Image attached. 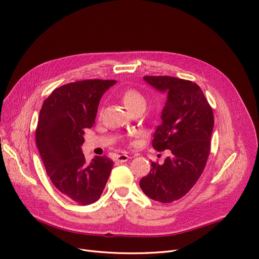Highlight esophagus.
<instances>
[{
    "label": "esophagus",
    "instance_id": "obj_1",
    "mask_svg": "<svg viewBox=\"0 0 259 259\" xmlns=\"http://www.w3.org/2000/svg\"><path fill=\"white\" fill-rule=\"evenodd\" d=\"M128 158H131L127 154H119V155H117V158H116V162H118V163H124V162H126Z\"/></svg>",
    "mask_w": 259,
    "mask_h": 259
}]
</instances>
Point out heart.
<instances>
[{"mask_svg": "<svg viewBox=\"0 0 259 259\" xmlns=\"http://www.w3.org/2000/svg\"><path fill=\"white\" fill-rule=\"evenodd\" d=\"M122 102L127 110L137 107H146V98L144 95L136 89H127L122 93Z\"/></svg>", "mask_w": 259, "mask_h": 259, "instance_id": "1", "label": "heart"}]
</instances>
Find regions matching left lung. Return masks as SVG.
<instances>
[{
    "label": "left lung",
    "mask_w": 259,
    "mask_h": 259,
    "mask_svg": "<svg viewBox=\"0 0 259 259\" xmlns=\"http://www.w3.org/2000/svg\"><path fill=\"white\" fill-rule=\"evenodd\" d=\"M144 81L167 93L162 124L155 130L152 146L170 149L171 156L160 165L151 162L140 187L150 199L170 203L184 197L202 174L210 151L213 114L197 84L168 75H145Z\"/></svg>",
    "instance_id": "8db88e82"
}]
</instances>
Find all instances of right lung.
<instances>
[{
  "label": "right lung",
  "instance_id": "right-lung-1",
  "mask_svg": "<svg viewBox=\"0 0 259 259\" xmlns=\"http://www.w3.org/2000/svg\"><path fill=\"white\" fill-rule=\"evenodd\" d=\"M117 82L85 79L56 88L39 113L36 144L52 184L77 204L97 201L109 180L113 161L95 156L88 164L82 145L84 130L95 123L99 101Z\"/></svg>",
  "mask_w": 259,
  "mask_h": 259
}]
</instances>
